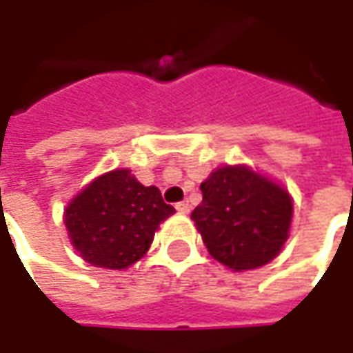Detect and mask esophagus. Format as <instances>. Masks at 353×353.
I'll return each mask as SVG.
<instances>
[{
    "instance_id": "esophagus-1",
    "label": "esophagus",
    "mask_w": 353,
    "mask_h": 353,
    "mask_svg": "<svg viewBox=\"0 0 353 353\" xmlns=\"http://www.w3.org/2000/svg\"><path fill=\"white\" fill-rule=\"evenodd\" d=\"M174 208L181 212V214H188V212H190V204H188L186 200H183V202H176V206H174Z\"/></svg>"
}]
</instances>
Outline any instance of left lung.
<instances>
[{
    "instance_id": "8db88e82",
    "label": "left lung",
    "mask_w": 353,
    "mask_h": 353,
    "mask_svg": "<svg viewBox=\"0 0 353 353\" xmlns=\"http://www.w3.org/2000/svg\"><path fill=\"white\" fill-rule=\"evenodd\" d=\"M192 220L214 259L234 271L275 259L289 237L292 202L279 184L248 167H224L200 184Z\"/></svg>"
}]
</instances>
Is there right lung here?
<instances>
[{
    "instance_id": "obj_1",
    "label": "right lung",
    "mask_w": 353,
    "mask_h": 353,
    "mask_svg": "<svg viewBox=\"0 0 353 353\" xmlns=\"http://www.w3.org/2000/svg\"><path fill=\"white\" fill-rule=\"evenodd\" d=\"M174 208L157 186H143L128 169L88 184L64 210V224L80 257L103 269H125L147 253L155 230Z\"/></svg>"
}]
</instances>
